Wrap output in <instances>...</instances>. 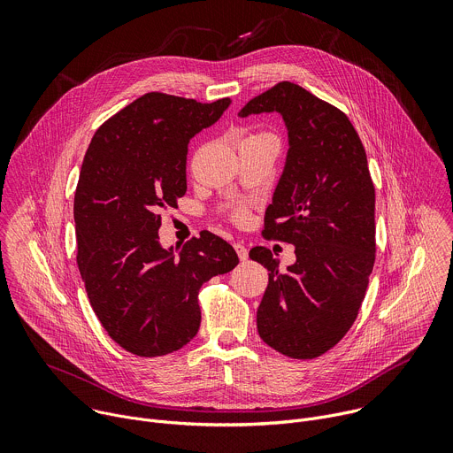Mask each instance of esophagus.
<instances>
[{
    "label": "esophagus",
    "mask_w": 453,
    "mask_h": 453,
    "mask_svg": "<svg viewBox=\"0 0 453 453\" xmlns=\"http://www.w3.org/2000/svg\"><path fill=\"white\" fill-rule=\"evenodd\" d=\"M234 250H236V254L240 257V262H245L247 257H249V250H247V247L243 243H234Z\"/></svg>",
    "instance_id": "esophagus-1"
}]
</instances>
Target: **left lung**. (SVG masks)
Returning <instances> with one entry per match:
<instances>
[{"label":"left lung","instance_id":"1","mask_svg":"<svg viewBox=\"0 0 453 453\" xmlns=\"http://www.w3.org/2000/svg\"><path fill=\"white\" fill-rule=\"evenodd\" d=\"M278 112L288 133L283 173L265 211L267 238L296 247L280 271L267 247L249 257L269 271L257 334L290 358H315L351 328L374 265V186L348 116L292 82L249 100L240 118Z\"/></svg>","mask_w":453,"mask_h":453}]
</instances>
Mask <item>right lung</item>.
I'll return each mask as SVG.
<instances>
[{
  "mask_svg": "<svg viewBox=\"0 0 453 453\" xmlns=\"http://www.w3.org/2000/svg\"><path fill=\"white\" fill-rule=\"evenodd\" d=\"M229 105L147 93L109 118L86 152L73 206L77 264L107 335L133 355L186 346L201 326V287L238 265L210 231L182 249L163 247L157 233L161 208L186 193L189 140Z\"/></svg>",
  "mask_w": 453,
  "mask_h": 453,
  "instance_id": "1",
  "label": "right lung"
}]
</instances>
